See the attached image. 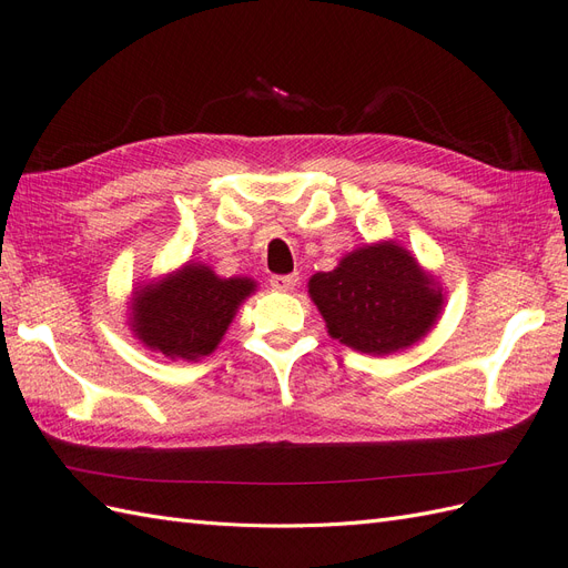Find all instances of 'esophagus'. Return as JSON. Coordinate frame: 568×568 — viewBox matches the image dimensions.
Here are the masks:
<instances>
[{
  "mask_svg": "<svg viewBox=\"0 0 568 568\" xmlns=\"http://www.w3.org/2000/svg\"><path fill=\"white\" fill-rule=\"evenodd\" d=\"M270 284L277 291H294V286L298 284V274H274Z\"/></svg>",
  "mask_w": 568,
  "mask_h": 568,
  "instance_id": "obj_1",
  "label": "esophagus"
}]
</instances>
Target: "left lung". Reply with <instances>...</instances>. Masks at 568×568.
Wrapping results in <instances>:
<instances>
[{
	"label": "left lung",
	"instance_id": "left-lung-1",
	"mask_svg": "<svg viewBox=\"0 0 568 568\" xmlns=\"http://www.w3.org/2000/svg\"><path fill=\"white\" fill-rule=\"evenodd\" d=\"M332 338L367 355H390L424 338L443 311V288L395 242L359 246L307 282Z\"/></svg>",
	"mask_w": 568,
	"mask_h": 568
}]
</instances>
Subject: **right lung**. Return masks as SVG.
<instances>
[{
	"instance_id": "add662e5",
	"label": "right lung",
	"mask_w": 568,
	"mask_h": 568,
	"mask_svg": "<svg viewBox=\"0 0 568 568\" xmlns=\"http://www.w3.org/2000/svg\"><path fill=\"white\" fill-rule=\"evenodd\" d=\"M253 291L248 277L222 280L209 265L186 263L134 291L130 326L146 348L192 363L217 348Z\"/></svg>"
}]
</instances>
